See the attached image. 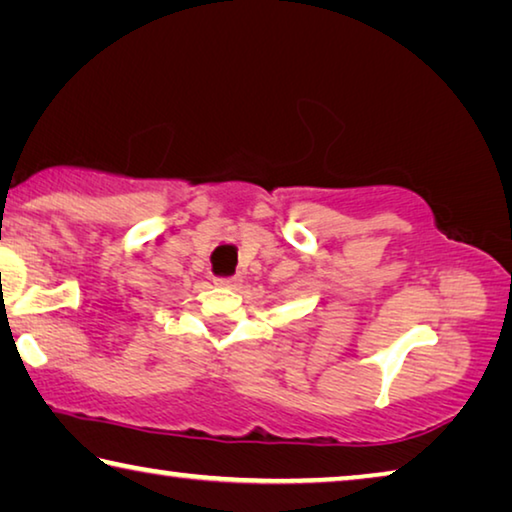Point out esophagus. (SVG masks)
Returning a JSON list of instances; mask_svg holds the SVG:
<instances>
[{
    "instance_id": "34e87169",
    "label": "esophagus",
    "mask_w": 512,
    "mask_h": 512,
    "mask_svg": "<svg viewBox=\"0 0 512 512\" xmlns=\"http://www.w3.org/2000/svg\"><path fill=\"white\" fill-rule=\"evenodd\" d=\"M239 282H241L239 277H214V284H216V287H225V289L237 287Z\"/></svg>"
}]
</instances>
